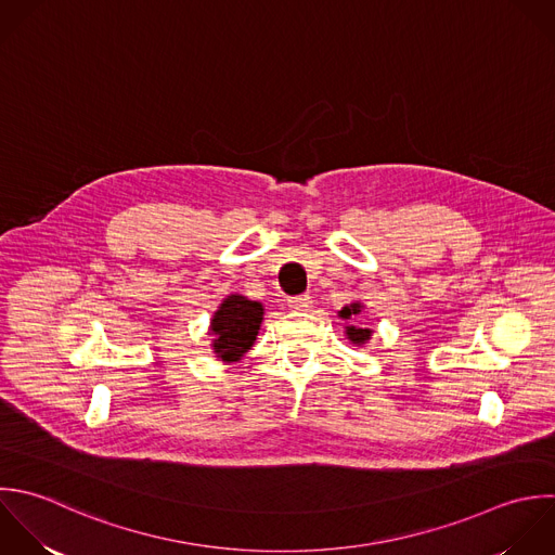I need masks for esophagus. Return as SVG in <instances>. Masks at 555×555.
<instances>
[{
  "label": "esophagus",
  "mask_w": 555,
  "mask_h": 555,
  "mask_svg": "<svg viewBox=\"0 0 555 555\" xmlns=\"http://www.w3.org/2000/svg\"><path fill=\"white\" fill-rule=\"evenodd\" d=\"M287 305H289V309H294V311H309V309L313 307V300H311L309 294H305V296H294V298H289Z\"/></svg>",
  "instance_id": "obj_1"
}]
</instances>
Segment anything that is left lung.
<instances>
[{
	"mask_svg": "<svg viewBox=\"0 0 555 555\" xmlns=\"http://www.w3.org/2000/svg\"><path fill=\"white\" fill-rule=\"evenodd\" d=\"M359 313H361V305H359V302H354V305H350V307H344V309L339 311V315H341L344 320H350L352 315H359ZM346 335H348V339H350L352 344H365V341L370 339L372 331H370V328H359V326H348V328H346Z\"/></svg>",
	"mask_w": 555,
	"mask_h": 555,
	"instance_id": "left-lung-1",
	"label": "left lung"
}]
</instances>
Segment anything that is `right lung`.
Instances as JSON below:
<instances>
[{
    "instance_id": "1",
    "label": "right lung",
    "mask_w": 555,
    "mask_h": 555,
    "mask_svg": "<svg viewBox=\"0 0 555 555\" xmlns=\"http://www.w3.org/2000/svg\"><path fill=\"white\" fill-rule=\"evenodd\" d=\"M263 309L244 296H229L211 320L214 350L222 361H237L257 339Z\"/></svg>"
}]
</instances>
